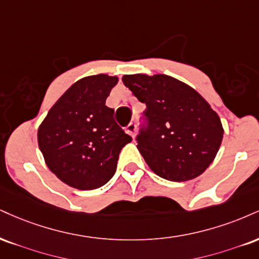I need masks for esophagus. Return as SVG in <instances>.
<instances>
[{
    "label": "esophagus",
    "mask_w": 259,
    "mask_h": 259,
    "mask_svg": "<svg viewBox=\"0 0 259 259\" xmlns=\"http://www.w3.org/2000/svg\"><path fill=\"white\" fill-rule=\"evenodd\" d=\"M126 133L129 134V135L132 136L133 139L135 138V135H136V124L135 123H130L129 125L126 126Z\"/></svg>",
    "instance_id": "obj_1"
}]
</instances>
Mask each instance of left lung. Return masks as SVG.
Segmentation results:
<instances>
[{
  "mask_svg": "<svg viewBox=\"0 0 259 259\" xmlns=\"http://www.w3.org/2000/svg\"><path fill=\"white\" fill-rule=\"evenodd\" d=\"M121 80L147 106V125L136 140L151 170L176 182L200 176L222 143L219 114L197 90L171 76L125 74Z\"/></svg>",
  "mask_w": 259,
  "mask_h": 259,
  "instance_id": "obj_1",
  "label": "left lung"
}]
</instances>
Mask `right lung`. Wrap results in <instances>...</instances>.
<instances>
[{"label":"right lung","instance_id":"obj_1","mask_svg":"<svg viewBox=\"0 0 259 259\" xmlns=\"http://www.w3.org/2000/svg\"><path fill=\"white\" fill-rule=\"evenodd\" d=\"M117 83L118 77L104 73L77 80L40 123L37 140L47 166L70 187L92 191L106 185L120 149L132 142L106 106Z\"/></svg>","mask_w":259,"mask_h":259}]
</instances>
